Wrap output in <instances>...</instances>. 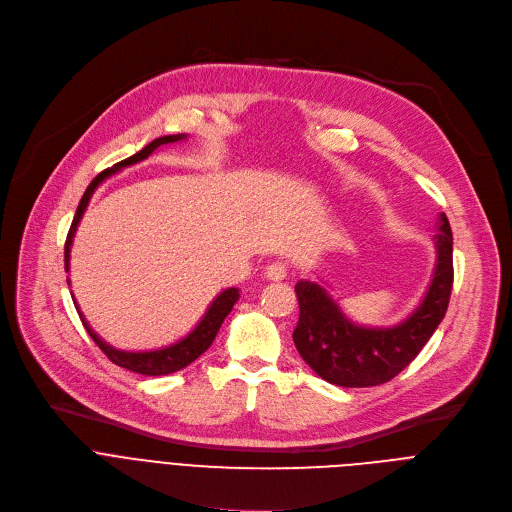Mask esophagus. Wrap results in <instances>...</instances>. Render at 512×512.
I'll use <instances>...</instances> for the list:
<instances>
[{"label": "esophagus", "instance_id": "obj_1", "mask_svg": "<svg viewBox=\"0 0 512 512\" xmlns=\"http://www.w3.org/2000/svg\"><path fill=\"white\" fill-rule=\"evenodd\" d=\"M289 274V266L285 262H272L266 268V278L268 280H285Z\"/></svg>", "mask_w": 512, "mask_h": 512}]
</instances>
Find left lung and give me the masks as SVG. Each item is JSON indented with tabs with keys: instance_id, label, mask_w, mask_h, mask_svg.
Segmentation results:
<instances>
[{
	"instance_id": "left-lung-1",
	"label": "left lung",
	"mask_w": 512,
	"mask_h": 512,
	"mask_svg": "<svg viewBox=\"0 0 512 512\" xmlns=\"http://www.w3.org/2000/svg\"><path fill=\"white\" fill-rule=\"evenodd\" d=\"M433 240L437 262L431 285L421 305L399 325H356L317 282H297L299 323L293 339L315 374L337 386H378L417 358L445 317L453 287V236L445 213L439 215V232Z\"/></svg>"
}]
</instances>
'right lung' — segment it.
I'll use <instances>...</instances> for the list:
<instances>
[{"label":"right lung","mask_w":512,"mask_h":512,"mask_svg":"<svg viewBox=\"0 0 512 512\" xmlns=\"http://www.w3.org/2000/svg\"><path fill=\"white\" fill-rule=\"evenodd\" d=\"M187 136L185 134H177V136H162V138H156L152 140L148 146H144L140 152H136L134 156L113 164L111 168H105L103 173H99L87 187V191L83 193L81 197V203L77 207V213L73 217V223H71V230H69V236H67V242H65V270L69 272V260H71V246H73V238H75V232H77V225L89 205V199L91 195L95 193V189L111 175H116L118 170L126 168V166H132L144 158H148L156 148L164 146V144H173V142H179V140H185ZM67 282L71 285V280L67 278ZM240 299V291L236 287L232 289H225L221 291L213 303L209 305L207 313L203 315V319L197 323V327L183 339H179L177 344L173 346H166V348H160V350H150V352H124V350H116L113 346H109L107 342H103V339L91 329V325L85 321L83 313L79 311V305L77 307V313L87 329V333L91 335L93 342L99 346V350L113 362L118 364L130 372H138V374H144V376H162V374H173L177 370H183L185 366H189L191 362H195L211 344L213 339L223 323V319L230 315V311L234 309V305L238 303ZM75 303V299H73Z\"/></svg>","instance_id":"1"}]
</instances>
